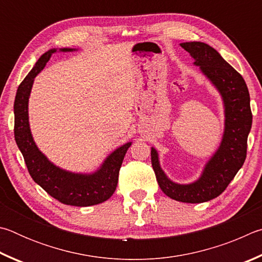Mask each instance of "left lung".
I'll return each mask as SVG.
<instances>
[{
  "instance_id": "8db88e82",
  "label": "left lung",
  "mask_w": 262,
  "mask_h": 262,
  "mask_svg": "<svg viewBox=\"0 0 262 262\" xmlns=\"http://www.w3.org/2000/svg\"><path fill=\"white\" fill-rule=\"evenodd\" d=\"M180 45L221 96L224 113L222 138L216 150L206 161L200 176L187 184L176 183L167 176L157 148L150 147V157L159 186L164 194L182 203L200 204L221 194L244 164L247 137L252 126L250 93L243 77L217 50L199 41Z\"/></svg>"
}]
</instances>
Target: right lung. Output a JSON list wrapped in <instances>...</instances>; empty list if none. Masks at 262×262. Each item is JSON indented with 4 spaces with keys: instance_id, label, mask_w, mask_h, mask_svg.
<instances>
[{
    "instance_id": "add662e5",
    "label": "right lung",
    "mask_w": 262,
    "mask_h": 262,
    "mask_svg": "<svg viewBox=\"0 0 262 262\" xmlns=\"http://www.w3.org/2000/svg\"><path fill=\"white\" fill-rule=\"evenodd\" d=\"M76 48H52L41 56L29 75L21 81L16 93L15 140L24 157L31 177L49 195L59 203L87 207L108 200L116 190L118 173L126 150L132 141H128L108 154L98 169L91 172H75L58 167L41 152L35 144L30 127L29 101L34 78L43 70L52 55L62 52H76Z\"/></svg>"
}]
</instances>
